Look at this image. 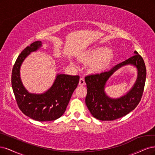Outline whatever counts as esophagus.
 Segmentation results:
<instances>
[{"label":"esophagus","instance_id":"esophagus-1","mask_svg":"<svg viewBox=\"0 0 155 155\" xmlns=\"http://www.w3.org/2000/svg\"><path fill=\"white\" fill-rule=\"evenodd\" d=\"M78 84L80 85V86H84V85L85 84V81H84V78H80Z\"/></svg>","mask_w":155,"mask_h":155}]
</instances>
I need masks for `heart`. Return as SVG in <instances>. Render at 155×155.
Here are the masks:
<instances>
[{"mask_svg": "<svg viewBox=\"0 0 155 155\" xmlns=\"http://www.w3.org/2000/svg\"><path fill=\"white\" fill-rule=\"evenodd\" d=\"M111 54V52L107 48H98L85 54L84 59L89 62H95L104 58L102 61H100V62L97 64L93 68L94 70L99 71L103 68L104 64L108 61L109 57H110Z\"/></svg>", "mask_w": 155, "mask_h": 155, "instance_id": "obj_1", "label": "heart"}]
</instances>
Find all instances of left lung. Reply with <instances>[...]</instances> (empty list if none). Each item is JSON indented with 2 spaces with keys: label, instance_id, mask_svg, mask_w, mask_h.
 Masks as SVG:
<instances>
[{
  "label": "left lung",
  "instance_id": "1",
  "mask_svg": "<svg viewBox=\"0 0 155 155\" xmlns=\"http://www.w3.org/2000/svg\"><path fill=\"white\" fill-rule=\"evenodd\" d=\"M134 55L117 64L107 71L92 74L85 78L87 93L86 104L92 115L99 120L111 121L130 113L138 106L143 92L146 78V68L142 57L137 51ZM131 64L137 69V78L126 95L117 99L109 97L104 91L107 81L118 68Z\"/></svg>",
  "mask_w": 155,
  "mask_h": 155
}]
</instances>
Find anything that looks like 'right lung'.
Returning a JSON list of instances; mask_svg holds the SVG:
<instances>
[{
    "label": "right lung",
    "mask_w": 155,
    "mask_h": 155,
    "mask_svg": "<svg viewBox=\"0 0 155 155\" xmlns=\"http://www.w3.org/2000/svg\"><path fill=\"white\" fill-rule=\"evenodd\" d=\"M41 46V41H35L19 54L13 68L12 85L18 106L25 115L39 122L52 121L61 117L66 111L80 77L57 74L48 90L41 94L29 93L23 86L20 69L25 58Z\"/></svg>",
    "instance_id": "add662e5"
}]
</instances>
